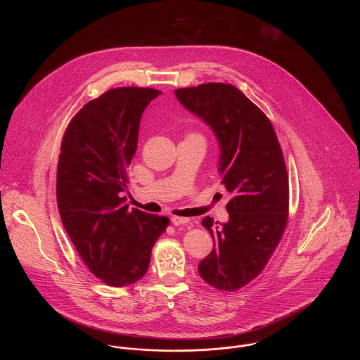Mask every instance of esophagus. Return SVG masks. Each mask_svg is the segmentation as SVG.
<instances>
[{
	"mask_svg": "<svg viewBox=\"0 0 360 360\" xmlns=\"http://www.w3.org/2000/svg\"><path fill=\"white\" fill-rule=\"evenodd\" d=\"M172 223L174 224L175 226H178V225H184V224H188V219H186V217H179V216H172Z\"/></svg>",
	"mask_w": 360,
	"mask_h": 360,
	"instance_id": "34e87169",
	"label": "esophagus"
}]
</instances>
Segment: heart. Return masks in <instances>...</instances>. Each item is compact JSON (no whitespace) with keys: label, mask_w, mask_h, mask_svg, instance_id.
<instances>
[{"label":"heart","mask_w":360,"mask_h":360,"mask_svg":"<svg viewBox=\"0 0 360 360\" xmlns=\"http://www.w3.org/2000/svg\"><path fill=\"white\" fill-rule=\"evenodd\" d=\"M194 136H197V135H194Z\"/></svg>","instance_id":"obj_1"}]
</instances>
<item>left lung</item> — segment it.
Masks as SVG:
<instances>
[{
	"label": "left lung",
	"mask_w": 360,
	"mask_h": 360,
	"mask_svg": "<svg viewBox=\"0 0 360 360\" xmlns=\"http://www.w3.org/2000/svg\"><path fill=\"white\" fill-rule=\"evenodd\" d=\"M188 110L213 129L220 144L221 185L231 194L228 223L202 220L213 238L198 273L219 290L235 291L262 273L289 217V178L271 121L238 87L209 82L176 89Z\"/></svg>",
	"instance_id": "obj_1"
}]
</instances>
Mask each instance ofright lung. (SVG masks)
Here are the masks:
<instances>
[{"mask_svg": "<svg viewBox=\"0 0 360 360\" xmlns=\"http://www.w3.org/2000/svg\"><path fill=\"white\" fill-rule=\"evenodd\" d=\"M159 93L135 86L105 91L72 117L60 146V220L90 273L113 288L143 278L155 241L170 224L169 217L129 210L122 197L141 115Z\"/></svg>", "mask_w": 360, "mask_h": 360, "instance_id": "obj_1", "label": "right lung"}]
</instances>
